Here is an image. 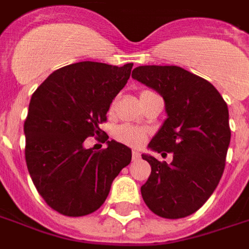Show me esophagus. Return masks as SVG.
Here are the masks:
<instances>
[{
  "label": "esophagus",
  "mask_w": 249,
  "mask_h": 249,
  "mask_svg": "<svg viewBox=\"0 0 249 249\" xmlns=\"http://www.w3.org/2000/svg\"><path fill=\"white\" fill-rule=\"evenodd\" d=\"M139 158H140V153L138 152V151H134V152H132V160L135 161V160H139Z\"/></svg>",
  "instance_id": "esophagus-1"
}]
</instances>
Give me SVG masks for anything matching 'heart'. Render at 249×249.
I'll return each mask as SVG.
<instances>
[{
	"instance_id": "b5f03b06",
	"label": "heart",
	"mask_w": 249,
	"mask_h": 249,
	"mask_svg": "<svg viewBox=\"0 0 249 249\" xmlns=\"http://www.w3.org/2000/svg\"><path fill=\"white\" fill-rule=\"evenodd\" d=\"M113 106L114 104L111 105V109H113ZM115 138L121 143L131 145V147H139L140 144H143V142L147 138V132L143 128H139V127L124 124V126H121L119 128H117Z\"/></svg>"
}]
</instances>
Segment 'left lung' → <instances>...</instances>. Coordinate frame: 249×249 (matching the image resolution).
<instances>
[{"label":"left lung","mask_w":249,"mask_h":249,"mask_svg":"<svg viewBox=\"0 0 249 249\" xmlns=\"http://www.w3.org/2000/svg\"><path fill=\"white\" fill-rule=\"evenodd\" d=\"M131 76L165 104L167 119L148 149L173 152L171 164L142 155L151 165L142 197L156 215L185 218L206 202L223 175L231 139L227 104L210 82L181 67L142 65Z\"/></svg>","instance_id":"1"}]
</instances>
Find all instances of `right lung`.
<instances>
[{"label": "right lung", "mask_w": 249, "mask_h": 249, "mask_svg": "<svg viewBox=\"0 0 249 249\" xmlns=\"http://www.w3.org/2000/svg\"><path fill=\"white\" fill-rule=\"evenodd\" d=\"M132 65L74 63L50 74L31 97L26 164L39 194L63 215H88L100 209L114 178L131 161V149L109 136L107 148L100 151L85 148L84 142L100 135V123Z\"/></svg>", "instance_id": "add662e5"}]
</instances>
